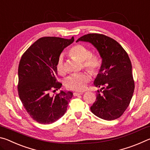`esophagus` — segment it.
I'll list each match as a JSON object with an SVG mask.
<instances>
[{
    "label": "esophagus",
    "instance_id": "obj_1",
    "mask_svg": "<svg viewBox=\"0 0 150 150\" xmlns=\"http://www.w3.org/2000/svg\"><path fill=\"white\" fill-rule=\"evenodd\" d=\"M83 92H75L74 93H73V95H74L75 96H79V95H83Z\"/></svg>",
    "mask_w": 150,
    "mask_h": 150
}]
</instances>
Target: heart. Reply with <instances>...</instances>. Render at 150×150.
Masks as SVG:
<instances>
[{"label":"heart","instance_id":"heart-1","mask_svg":"<svg viewBox=\"0 0 150 150\" xmlns=\"http://www.w3.org/2000/svg\"><path fill=\"white\" fill-rule=\"evenodd\" d=\"M69 54L73 57L83 62V66L92 74H96L101 67L102 62L100 57L97 55L91 54V51L83 45L77 44L73 46L69 50ZM56 69L59 74H64L65 68L63 63V56L61 55L58 57L56 63ZM90 75L86 72L70 75L66 79L65 85L71 90L82 91L90 81Z\"/></svg>","mask_w":150,"mask_h":150}]
</instances>
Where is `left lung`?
I'll return each instance as SVG.
<instances>
[{
  "mask_svg": "<svg viewBox=\"0 0 150 150\" xmlns=\"http://www.w3.org/2000/svg\"><path fill=\"white\" fill-rule=\"evenodd\" d=\"M79 41L92 44L102 59L101 67L94 81V85L101 88L97 91L91 112L106 120L120 117L128 108L134 91L128 55L116 40L103 34H88L76 42Z\"/></svg>",
  "mask_w": 150,
  "mask_h": 150,
  "instance_id": "obj_1",
  "label": "left lung"
}]
</instances>
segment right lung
<instances>
[{
  "label": "right lung",
  "instance_id": "add662e5",
  "mask_svg": "<svg viewBox=\"0 0 150 150\" xmlns=\"http://www.w3.org/2000/svg\"><path fill=\"white\" fill-rule=\"evenodd\" d=\"M74 42L56 37H44L35 42L21 57L18 66V95L30 116L38 122H55L65 115L73 96L71 91L59 89L56 63L63 50Z\"/></svg>",
  "mask_w": 150,
  "mask_h": 150
}]
</instances>
